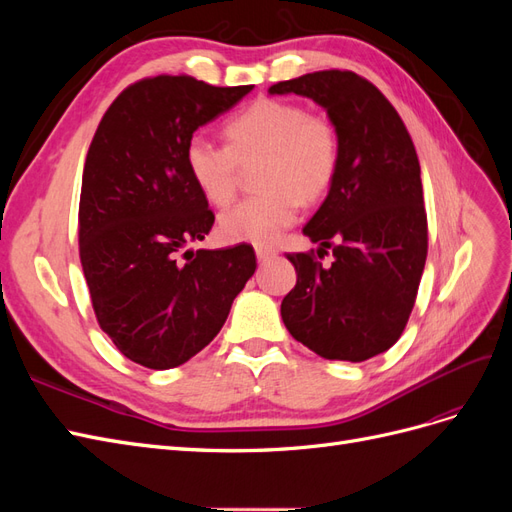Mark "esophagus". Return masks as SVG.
Segmentation results:
<instances>
[{
  "label": "esophagus",
  "instance_id": "esophagus-1",
  "mask_svg": "<svg viewBox=\"0 0 512 512\" xmlns=\"http://www.w3.org/2000/svg\"><path fill=\"white\" fill-rule=\"evenodd\" d=\"M275 256V250L273 247H267V245H256V258L260 260V262H267V260H271Z\"/></svg>",
  "mask_w": 512,
  "mask_h": 512
}]
</instances>
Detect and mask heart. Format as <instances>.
<instances>
[{
	"mask_svg": "<svg viewBox=\"0 0 512 512\" xmlns=\"http://www.w3.org/2000/svg\"><path fill=\"white\" fill-rule=\"evenodd\" d=\"M228 145L192 136L185 166L200 194L215 207L235 198L243 168H254L258 194L220 215L228 241L269 245L297 220L301 205L327 196L339 166L335 123L297 102L260 98L224 126Z\"/></svg>",
	"mask_w": 512,
	"mask_h": 512,
	"instance_id": "obj_1",
	"label": "heart"
}]
</instances>
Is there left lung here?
I'll list each match as a JSON object with an SVG mask.
<instances>
[{
    "mask_svg": "<svg viewBox=\"0 0 512 512\" xmlns=\"http://www.w3.org/2000/svg\"><path fill=\"white\" fill-rule=\"evenodd\" d=\"M318 102L339 134V166L303 228L318 252L286 254L297 271L282 301L290 335L329 361L361 363L404 333L427 258L421 164L395 106L350 70L269 87ZM334 252L329 266L321 262Z\"/></svg>",
    "mask_w": 512,
    "mask_h": 512,
    "instance_id": "1",
    "label": "left lung"
}]
</instances>
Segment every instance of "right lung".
Listing matches in <instances>:
<instances>
[{
	"label": "right lung",
	"mask_w": 512,
	"mask_h": 512,
	"mask_svg": "<svg viewBox=\"0 0 512 512\" xmlns=\"http://www.w3.org/2000/svg\"><path fill=\"white\" fill-rule=\"evenodd\" d=\"M250 91L149 76L121 91L89 145L81 265L100 329L143 367L170 369L203 350L256 271L247 243L183 252L215 222L185 166V145Z\"/></svg>",
	"instance_id": "obj_1"
}]
</instances>
